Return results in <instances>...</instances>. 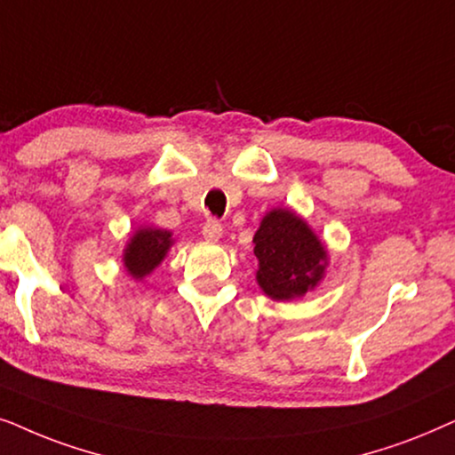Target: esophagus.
Segmentation results:
<instances>
[{"mask_svg":"<svg viewBox=\"0 0 455 455\" xmlns=\"http://www.w3.org/2000/svg\"><path fill=\"white\" fill-rule=\"evenodd\" d=\"M202 235H204V239H208V241H218L222 237V224L218 220H208L204 224Z\"/></svg>","mask_w":455,"mask_h":455,"instance_id":"esophagus-1","label":"esophagus"}]
</instances>
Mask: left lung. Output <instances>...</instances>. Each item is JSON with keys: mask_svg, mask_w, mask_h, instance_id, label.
<instances>
[{"mask_svg": "<svg viewBox=\"0 0 455 455\" xmlns=\"http://www.w3.org/2000/svg\"><path fill=\"white\" fill-rule=\"evenodd\" d=\"M258 284L272 299L301 298L324 275L326 251L310 227L291 210H272L253 235Z\"/></svg>", "mask_w": 455, "mask_h": 455, "instance_id": "8db88e82", "label": "left lung"}]
</instances>
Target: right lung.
Segmentation results:
<instances>
[{
  "mask_svg": "<svg viewBox=\"0 0 455 455\" xmlns=\"http://www.w3.org/2000/svg\"><path fill=\"white\" fill-rule=\"evenodd\" d=\"M172 245L171 233L162 228H141L131 239L124 250V266L131 276L143 278L156 268L166 256L168 247Z\"/></svg>",
  "mask_w": 455,
  "mask_h": 455,
  "instance_id": "right-lung-1",
  "label": "right lung"
}]
</instances>
